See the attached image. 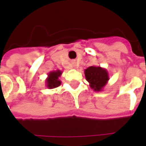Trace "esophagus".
<instances>
[{"label": "esophagus", "instance_id": "1", "mask_svg": "<svg viewBox=\"0 0 146 146\" xmlns=\"http://www.w3.org/2000/svg\"><path fill=\"white\" fill-rule=\"evenodd\" d=\"M73 67H75V66H76L75 62H73Z\"/></svg>", "mask_w": 146, "mask_h": 146}]
</instances>
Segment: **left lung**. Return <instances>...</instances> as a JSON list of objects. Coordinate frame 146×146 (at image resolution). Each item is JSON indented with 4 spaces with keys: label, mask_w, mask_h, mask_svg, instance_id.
Here are the masks:
<instances>
[{
    "label": "left lung",
    "mask_w": 146,
    "mask_h": 146,
    "mask_svg": "<svg viewBox=\"0 0 146 146\" xmlns=\"http://www.w3.org/2000/svg\"><path fill=\"white\" fill-rule=\"evenodd\" d=\"M84 73L89 86L95 92L102 91L108 82V72L101 66H89L85 70Z\"/></svg>",
    "instance_id": "1"
}]
</instances>
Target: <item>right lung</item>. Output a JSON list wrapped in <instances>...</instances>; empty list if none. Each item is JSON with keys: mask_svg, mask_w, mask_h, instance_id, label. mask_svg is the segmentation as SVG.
Segmentation results:
<instances>
[{"mask_svg": "<svg viewBox=\"0 0 146 146\" xmlns=\"http://www.w3.org/2000/svg\"><path fill=\"white\" fill-rule=\"evenodd\" d=\"M62 71L56 70L51 71L48 74V77L45 80L46 86L48 89H54L61 84V81L59 80V77L61 76Z\"/></svg>", "mask_w": 146, "mask_h": 146, "instance_id": "1", "label": "right lung"}]
</instances>
